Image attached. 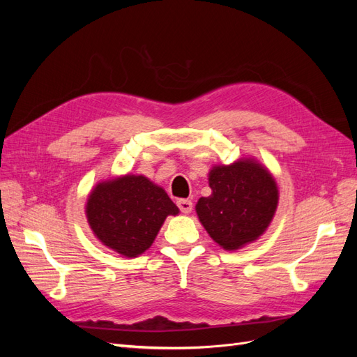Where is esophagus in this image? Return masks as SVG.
<instances>
[{
	"mask_svg": "<svg viewBox=\"0 0 357 357\" xmlns=\"http://www.w3.org/2000/svg\"><path fill=\"white\" fill-rule=\"evenodd\" d=\"M177 207L180 208V211L181 213H185V214H188V213H190L192 211V201L190 199H185V198H181V199H177Z\"/></svg>",
	"mask_w": 357,
	"mask_h": 357,
	"instance_id": "1",
	"label": "esophagus"
}]
</instances>
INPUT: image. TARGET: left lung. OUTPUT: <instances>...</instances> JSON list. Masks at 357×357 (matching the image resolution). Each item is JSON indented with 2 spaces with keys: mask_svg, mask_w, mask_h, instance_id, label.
I'll return each instance as SVG.
<instances>
[{
  "mask_svg": "<svg viewBox=\"0 0 357 357\" xmlns=\"http://www.w3.org/2000/svg\"><path fill=\"white\" fill-rule=\"evenodd\" d=\"M208 181L213 193L198 201L197 213L215 243L236 250L265 232L277 208L278 190L264 167L248 159L214 167Z\"/></svg>",
  "mask_w": 357,
  "mask_h": 357,
  "instance_id": "1",
  "label": "left lung"
}]
</instances>
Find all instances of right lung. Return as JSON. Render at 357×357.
Returning a JSON list of instances; mask_svg holds the SVG:
<instances>
[{
    "label": "right lung",
    "instance_id": "right-lung-1",
    "mask_svg": "<svg viewBox=\"0 0 357 357\" xmlns=\"http://www.w3.org/2000/svg\"><path fill=\"white\" fill-rule=\"evenodd\" d=\"M168 214H178L177 205L143 176L100 183L86 205L96 238L126 257L142 255L152 245Z\"/></svg>",
    "mask_w": 357,
    "mask_h": 357
}]
</instances>
